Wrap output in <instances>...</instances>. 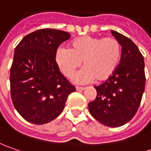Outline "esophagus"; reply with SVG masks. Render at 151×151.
I'll use <instances>...</instances> for the list:
<instances>
[{"label":"esophagus","instance_id":"34e87169","mask_svg":"<svg viewBox=\"0 0 151 151\" xmlns=\"http://www.w3.org/2000/svg\"><path fill=\"white\" fill-rule=\"evenodd\" d=\"M76 90L78 92L83 91V90H84V88H83V87H76Z\"/></svg>","mask_w":151,"mask_h":151}]
</instances>
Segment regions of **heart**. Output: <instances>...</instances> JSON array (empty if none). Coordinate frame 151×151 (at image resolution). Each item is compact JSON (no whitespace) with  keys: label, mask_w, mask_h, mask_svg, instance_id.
I'll use <instances>...</instances> for the list:
<instances>
[{"label":"heart","mask_w":151,"mask_h":151,"mask_svg":"<svg viewBox=\"0 0 151 151\" xmlns=\"http://www.w3.org/2000/svg\"><path fill=\"white\" fill-rule=\"evenodd\" d=\"M121 46L114 37L83 36L74 39L69 49L59 47L55 61L60 71L68 78L73 75L83 62L82 68L73 78L78 83H87L95 79L103 83L109 79L119 67Z\"/></svg>","instance_id":"b5f03b06"}]
</instances>
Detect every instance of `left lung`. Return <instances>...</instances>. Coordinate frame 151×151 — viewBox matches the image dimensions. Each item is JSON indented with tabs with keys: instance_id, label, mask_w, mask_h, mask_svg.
<instances>
[{
	"instance_id": "left-lung-1",
	"label": "left lung",
	"mask_w": 151,
	"mask_h": 151,
	"mask_svg": "<svg viewBox=\"0 0 151 151\" xmlns=\"http://www.w3.org/2000/svg\"><path fill=\"white\" fill-rule=\"evenodd\" d=\"M112 35L122 47L119 67L112 77L95 86L96 99L88 104L91 115L109 127H119L132 119L145 91V61L136 45L115 31Z\"/></svg>"
}]
</instances>
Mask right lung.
Returning <instances> with one entry per match:
<instances>
[{"label":"right lung","mask_w":151,"mask_h":151,"mask_svg":"<svg viewBox=\"0 0 151 151\" xmlns=\"http://www.w3.org/2000/svg\"><path fill=\"white\" fill-rule=\"evenodd\" d=\"M69 37L63 31L40 29L24 37L15 48L11 97L15 109L28 122L43 124L53 120L76 91L55 61L58 47Z\"/></svg>","instance_id":"add662e5"}]
</instances>
